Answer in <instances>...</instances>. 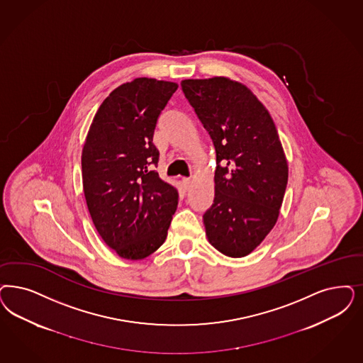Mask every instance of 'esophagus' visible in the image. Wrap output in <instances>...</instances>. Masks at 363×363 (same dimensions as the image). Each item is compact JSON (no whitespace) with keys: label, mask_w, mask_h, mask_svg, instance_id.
I'll list each match as a JSON object with an SVG mask.
<instances>
[{"label":"esophagus","mask_w":363,"mask_h":363,"mask_svg":"<svg viewBox=\"0 0 363 363\" xmlns=\"http://www.w3.org/2000/svg\"><path fill=\"white\" fill-rule=\"evenodd\" d=\"M182 185H184L185 190H189L190 186H191V179H190V178H184V179H182Z\"/></svg>","instance_id":"34e87169"}]
</instances>
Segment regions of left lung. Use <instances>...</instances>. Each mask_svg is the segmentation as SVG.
<instances>
[{
	"mask_svg": "<svg viewBox=\"0 0 363 363\" xmlns=\"http://www.w3.org/2000/svg\"><path fill=\"white\" fill-rule=\"evenodd\" d=\"M182 91L212 138L214 200L206 238L229 257L256 250L279 218L288 163L275 123L245 84L225 76L185 79Z\"/></svg>",
	"mask_w": 363,
	"mask_h": 363,
	"instance_id": "left-lung-1",
	"label": "left lung"
}]
</instances>
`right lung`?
Listing matches in <instances>:
<instances>
[{
  "instance_id": "1",
  "label": "right lung",
  "mask_w": 363,
  "mask_h": 363,
  "mask_svg": "<svg viewBox=\"0 0 363 363\" xmlns=\"http://www.w3.org/2000/svg\"><path fill=\"white\" fill-rule=\"evenodd\" d=\"M178 84L137 77L103 100L82 151L88 212L100 238L127 260L158 250L178 203L177 189L152 169L158 116Z\"/></svg>"
}]
</instances>
